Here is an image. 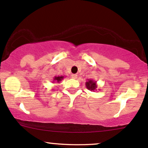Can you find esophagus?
Wrapping results in <instances>:
<instances>
[{
  "mask_svg": "<svg viewBox=\"0 0 148 148\" xmlns=\"http://www.w3.org/2000/svg\"><path fill=\"white\" fill-rule=\"evenodd\" d=\"M72 78L74 79H76L77 78V75L76 74H72Z\"/></svg>",
  "mask_w": 148,
  "mask_h": 148,
  "instance_id": "1",
  "label": "esophagus"
}]
</instances>
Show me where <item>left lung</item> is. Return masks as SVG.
I'll use <instances>...</instances> for the list:
<instances>
[{"instance_id": "1", "label": "left lung", "mask_w": 148, "mask_h": 148, "mask_svg": "<svg viewBox=\"0 0 148 148\" xmlns=\"http://www.w3.org/2000/svg\"><path fill=\"white\" fill-rule=\"evenodd\" d=\"M86 86L89 90L92 92H95L97 88V81H93L91 79H88L86 82Z\"/></svg>"}]
</instances>
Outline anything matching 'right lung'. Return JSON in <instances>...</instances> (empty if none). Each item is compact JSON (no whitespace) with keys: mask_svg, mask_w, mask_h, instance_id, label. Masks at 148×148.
<instances>
[{"mask_svg":"<svg viewBox=\"0 0 148 148\" xmlns=\"http://www.w3.org/2000/svg\"><path fill=\"white\" fill-rule=\"evenodd\" d=\"M63 79H64L63 76H56L55 77L53 78V80L52 83H60Z\"/></svg>","mask_w":148,"mask_h":148,"instance_id":"add662e5","label":"right lung"}]
</instances>
